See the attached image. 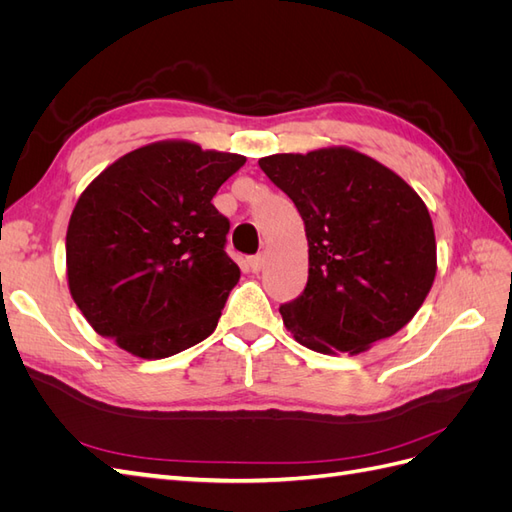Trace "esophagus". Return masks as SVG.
<instances>
[{"label":"esophagus","mask_w":512,"mask_h":512,"mask_svg":"<svg viewBox=\"0 0 512 512\" xmlns=\"http://www.w3.org/2000/svg\"><path fill=\"white\" fill-rule=\"evenodd\" d=\"M262 265H265V254H256V256L247 258V267H250L252 273H258L262 269Z\"/></svg>","instance_id":"esophagus-1"}]
</instances>
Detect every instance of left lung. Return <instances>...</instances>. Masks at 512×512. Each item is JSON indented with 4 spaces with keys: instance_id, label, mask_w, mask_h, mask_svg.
I'll use <instances>...</instances> for the list:
<instances>
[{
    "instance_id": "left-lung-1",
    "label": "left lung",
    "mask_w": 512,
    "mask_h": 512,
    "mask_svg": "<svg viewBox=\"0 0 512 512\" xmlns=\"http://www.w3.org/2000/svg\"><path fill=\"white\" fill-rule=\"evenodd\" d=\"M258 166L305 224L307 284L280 305L292 337L316 352L359 354L406 327L436 277L433 224L410 185L344 147L275 153Z\"/></svg>"
}]
</instances>
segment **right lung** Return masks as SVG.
Here are the masks:
<instances>
[{
    "label": "right lung",
    "mask_w": 512,
    "mask_h": 512,
    "mask_svg": "<svg viewBox=\"0 0 512 512\" xmlns=\"http://www.w3.org/2000/svg\"><path fill=\"white\" fill-rule=\"evenodd\" d=\"M243 164L237 153L153 143L89 183L66 260L72 299L96 333L164 359L215 331L241 271L226 254L230 222L211 200Z\"/></svg>",
    "instance_id": "right-lung-1"
}]
</instances>
